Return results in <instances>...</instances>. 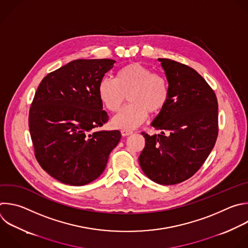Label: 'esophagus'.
Masks as SVG:
<instances>
[{
  "mask_svg": "<svg viewBox=\"0 0 248 248\" xmlns=\"http://www.w3.org/2000/svg\"><path fill=\"white\" fill-rule=\"evenodd\" d=\"M121 133H122L123 136H128V135L132 134L133 131H132V130H129V129H122V130H121Z\"/></svg>",
  "mask_w": 248,
  "mask_h": 248,
  "instance_id": "esophagus-1",
  "label": "esophagus"
}]
</instances>
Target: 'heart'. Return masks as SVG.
Returning <instances> with one entry per match:
<instances>
[{
  "mask_svg": "<svg viewBox=\"0 0 248 248\" xmlns=\"http://www.w3.org/2000/svg\"><path fill=\"white\" fill-rule=\"evenodd\" d=\"M98 96L112 113L118 112L128 96L130 103L113 119V124L118 128L131 129L144 123L148 113L156 114L166 107L170 86L163 75L132 62L121 67L114 79L104 78L100 80Z\"/></svg>",
  "mask_w": 248,
  "mask_h": 248,
  "instance_id": "obj_1",
  "label": "heart"
}]
</instances>
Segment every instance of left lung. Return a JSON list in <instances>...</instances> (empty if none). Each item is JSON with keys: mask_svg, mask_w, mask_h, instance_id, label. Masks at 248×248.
<instances>
[{"mask_svg": "<svg viewBox=\"0 0 248 248\" xmlns=\"http://www.w3.org/2000/svg\"><path fill=\"white\" fill-rule=\"evenodd\" d=\"M166 72L170 98L152 126L159 134L145 137L139 155L144 173L160 185L192 177L203 164L218 136V102L214 91L193 68L158 58Z\"/></svg>", "mask_w": 248, "mask_h": 248, "instance_id": "8db88e82", "label": "left lung"}]
</instances>
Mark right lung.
I'll list each match as a JSON object with an SVG mask.
<instances>
[{
	"label": "right lung",
	"mask_w": 248,
	"mask_h": 248,
	"mask_svg": "<svg viewBox=\"0 0 248 248\" xmlns=\"http://www.w3.org/2000/svg\"><path fill=\"white\" fill-rule=\"evenodd\" d=\"M113 59H77L47 74L29 110L34 154L51 177L82 186L104 171L119 130L93 129L108 122L98 85L114 67Z\"/></svg>",
	"instance_id": "add662e5"
}]
</instances>
